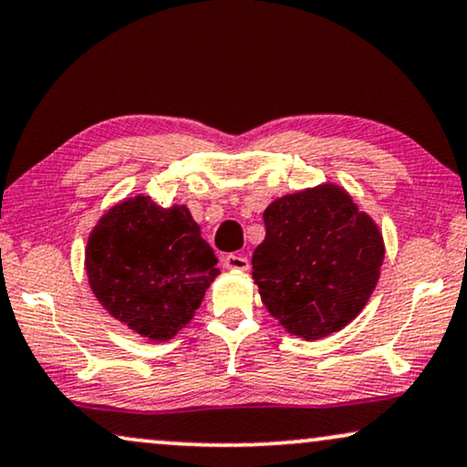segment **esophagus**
<instances>
[{
  "instance_id": "obj_1",
  "label": "esophagus",
  "mask_w": 467,
  "mask_h": 467,
  "mask_svg": "<svg viewBox=\"0 0 467 467\" xmlns=\"http://www.w3.org/2000/svg\"><path fill=\"white\" fill-rule=\"evenodd\" d=\"M223 266L230 271H247L250 269V260L245 256H241V254H228V256H223Z\"/></svg>"
}]
</instances>
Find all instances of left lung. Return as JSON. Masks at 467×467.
<instances>
[{
  "mask_svg": "<svg viewBox=\"0 0 467 467\" xmlns=\"http://www.w3.org/2000/svg\"><path fill=\"white\" fill-rule=\"evenodd\" d=\"M263 217L266 234L254 250L252 277L266 312L306 341L350 325L380 279L378 223L335 183L277 198Z\"/></svg>",
  "mask_w": 467,
  "mask_h": 467,
  "instance_id": "1",
  "label": "left lung"
}]
</instances>
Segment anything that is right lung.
<instances>
[{"mask_svg":"<svg viewBox=\"0 0 467 467\" xmlns=\"http://www.w3.org/2000/svg\"><path fill=\"white\" fill-rule=\"evenodd\" d=\"M217 258L185 204L123 198L99 217L85 271L107 312L149 341H169L194 318L220 275Z\"/></svg>","mask_w":467,"mask_h":467,"instance_id":"add662e5","label":"right lung"}]
</instances>
